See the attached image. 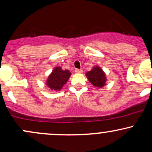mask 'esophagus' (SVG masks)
Segmentation results:
<instances>
[{
	"instance_id": "obj_1",
	"label": "esophagus",
	"mask_w": 152,
	"mask_h": 152,
	"mask_svg": "<svg viewBox=\"0 0 152 152\" xmlns=\"http://www.w3.org/2000/svg\"><path fill=\"white\" fill-rule=\"evenodd\" d=\"M75 72L77 73V74H78V73H82V70H81V69H75Z\"/></svg>"
}]
</instances>
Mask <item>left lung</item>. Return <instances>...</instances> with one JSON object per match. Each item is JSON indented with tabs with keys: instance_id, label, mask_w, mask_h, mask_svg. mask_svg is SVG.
Listing matches in <instances>:
<instances>
[{
	"instance_id": "left-lung-1",
	"label": "left lung",
	"mask_w": 152,
	"mask_h": 152,
	"mask_svg": "<svg viewBox=\"0 0 152 152\" xmlns=\"http://www.w3.org/2000/svg\"><path fill=\"white\" fill-rule=\"evenodd\" d=\"M87 78L94 86L102 88L106 83V75L99 66H95L91 71L86 73Z\"/></svg>"
}]
</instances>
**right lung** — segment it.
<instances>
[{"mask_svg": "<svg viewBox=\"0 0 152 152\" xmlns=\"http://www.w3.org/2000/svg\"><path fill=\"white\" fill-rule=\"evenodd\" d=\"M71 74L69 71L63 70L61 68L57 66L48 76L46 85L51 90L60 91L67 82Z\"/></svg>", "mask_w": 152, "mask_h": 152, "instance_id": "add662e5", "label": "right lung"}]
</instances>
